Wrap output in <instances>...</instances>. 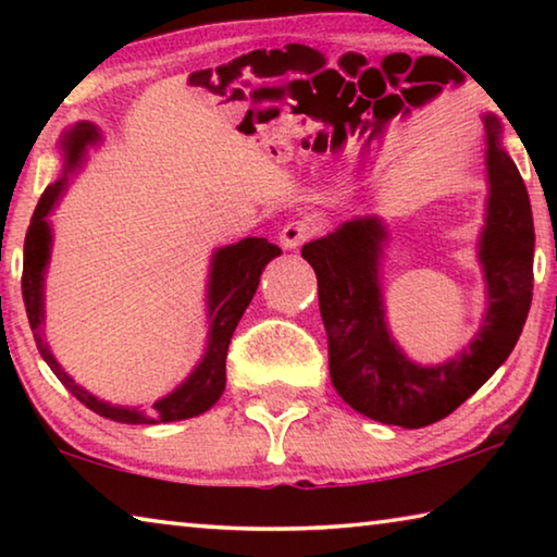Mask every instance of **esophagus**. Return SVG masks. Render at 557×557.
<instances>
[{
	"instance_id": "esophagus-1",
	"label": "esophagus",
	"mask_w": 557,
	"mask_h": 557,
	"mask_svg": "<svg viewBox=\"0 0 557 557\" xmlns=\"http://www.w3.org/2000/svg\"><path fill=\"white\" fill-rule=\"evenodd\" d=\"M319 231H322V225H319V221H314V219L289 221L280 233V243L289 250L299 248V245H305L309 238H314Z\"/></svg>"
}]
</instances>
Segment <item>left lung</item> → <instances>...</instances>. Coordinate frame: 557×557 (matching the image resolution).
<instances>
[{
  "mask_svg": "<svg viewBox=\"0 0 557 557\" xmlns=\"http://www.w3.org/2000/svg\"><path fill=\"white\" fill-rule=\"evenodd\" d=\"M484 122L492 196L479 260L488 312L482 332L457 358L425 369L408 361L391 342L379 287L385 238L379 221H348L301 248V258L317 272L334 388L356 412L383 425L418 430L447 418L492 379L523 332L533 297L531 201L513 159L498 143L502 125L492 115Z\"/></svg>",
  "mask_w": 557,
  "mask_h": 557,
  "instance_id": "1",
  "label": "left lung"
}]
</instances>
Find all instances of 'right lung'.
Listing matches in <instances>:
<instances>
[{
	"instance_id": "right-lung-1",
	"label": "right lung",
	"mask_w": 557,
	"mask_h": 557,
	"mask_svg": "<svg viewBox=\"0 0 557 557\" xmlns=\"http://www.w3.org/2000/svg\"><path fill=\"white\" fill-rule=\"evenodd\" d=\"M98 137V132L88 122L75 125L69 135L63 137L65 162L75 164L81 157V149ZM63 191V182H55L46 188L39 206H36L29 231L24 240V272H22V295L26 317H29L32 332L44 361L51 366V371L59 375V381L78 398L86 408L102 414V418L125 422V425H154V422H174L186 420L194 414H201L221 398L225 388V358H228L231 336L238 326L240 317L248 309L252 295L260 285V275L272 258L280 256L277 245L268 243L265 238H245L228 248H221L213 258L211 270V287H209V312H211V336L209 348H206L203 361L199 369L191 373L182 388H176L164 400H157L149 412L115 408L98 398H92L88 391L75 385L63 369L55 363L49 346L41 338V322H44V268L49 262L51 250V231L46 223V215L53 209L55 199Z\"/></svg>"
}]
</instances>
